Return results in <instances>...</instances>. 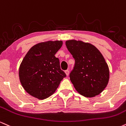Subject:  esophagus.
I'll return each instance as SVG.
<instances>
[{
	"label": "esophagus",
	"instance_id": "1",
	"mask_svg": "<svg viewBox=\"0 0 126 126\" xmlns=\"http://www.w3.org/2000/svg\"><path fill=\"white\" fill-rule=\"evenodd\" d=\"M65 72L66 76H68V75H69V71H68V70H66L65 71Z\"/></svg>",
	"mask_w": 126,
	"mask_h": 126
}]
</instances>
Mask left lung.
I'll return each instance as SVG.
<instances>
[{"label":"left lung","instance_id":"obj_1","mask_svg":"<svg viewBox=\"0 0 126 126\" xmlns=\"http://www.w3.org/2000/svg\"><path fill=\"white\" fill-rule=\"evenodd\" d=\"M75 61L69 75L77 91L85 97H94L103 92L110 78L109 66L100 51L88 42L75 39L65 42Z\"/></svg>","mask_w":126,"mask_h":126}]
</instances>
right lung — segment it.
I'll list each match as a JSON object with an SVG mask.
<instances>
[{
	"mask_svg": "<svg viewBox=\"0 0 126 126\" xmlns=\"http://www.w3.org/2000/svg\"><path fill=\"white\" fill-rule=\"evenodd\" d=\"M62 41H48L33 45L25 55L19 69L22 86L29 95L44 100L52 95L66 77L55 55Z\"/></svg>",
	"mask_w": 126,
	"mask_h": 126,
	"instance_id": "obj_1",
	"label": "right lung"
}]
</instances>
